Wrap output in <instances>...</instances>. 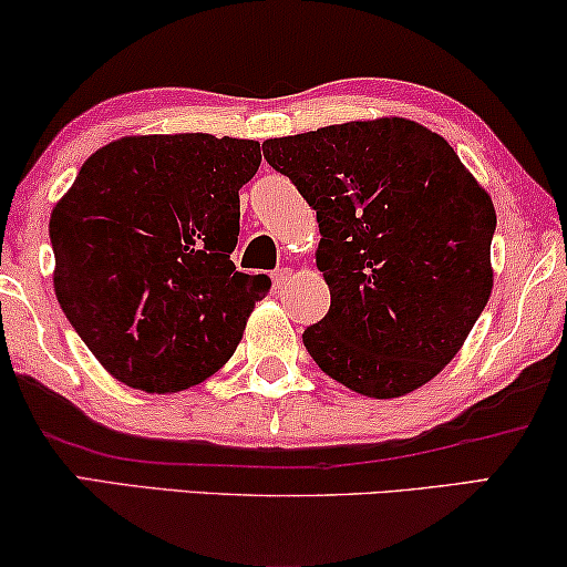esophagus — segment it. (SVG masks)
<instances>
[{
    "label": "esophagus",
    "mask_w": 567,
    "mask_h": 567,
    "mask_svg": "<svg viewBox=\"0 0 567 567\" xmlns=\"http://www.w3.org/2000/svg\"><path fill=\"white\" fill-rule=\"evenodd\" d=\"M293 281V270L291 268H278L274 270V289L284 291L286 286H289Z\"/></svg>",
    "instance_id": "1"
}]
</instances>
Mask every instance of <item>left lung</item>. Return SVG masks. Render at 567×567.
Instances as JSON below:
<instances>
[{
    "label": "left lung",
    "mask_w": 567,
    "mask_h": 567,
    "mask_svg": "<svg viewBox=\"0 0 567 567\" xmlns=\"http://www.w3.org/2000/svg\"><path fill=\"white\" fill-rule=\"evenodd\" d=\"M317 212L330 312L305 330L324 374L392 400L460 353L493 291L495 208L444 136L408 118L262 142Z\"/></svg>",
    "instance_id": "left-lung-1"
}]
</instances>
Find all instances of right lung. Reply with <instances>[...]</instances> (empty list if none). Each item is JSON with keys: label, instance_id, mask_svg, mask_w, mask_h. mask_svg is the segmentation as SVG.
<instances>
[{"label": "right lung", "instance_id": "add662e5", "mask_svg": "<svg viewBox=\"0 0 567 567\" xmlns=\"http://www.w3.org/2000/svg\"><path fill=\"white\" fill-rule=\"evenodd\" d=\"M260 144L212 134L123 136L84 162L51 212L53 291L107 374L169 394L219 371L268 276L229 260L239 188Z\"/></svg>", "mask_w": 567, "mask_h": 567}]
</instances>
